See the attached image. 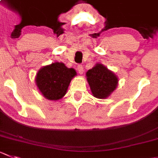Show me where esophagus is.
I'll return each instance as SVG.
<instances>
[{"mask_svg":"<svg viewBox=\"0 0 158 158\" xmlns=\"http://www.w3.org/2000/svg\"><path fill=\"white\" fill-rule=\"evenodd\" d=\"M77 71H78V73H80L81 75V74H83V72H84V68H83V67H82V65H78L77 66Z\"/></svg>","mask_w":158,"mask_h":158,"instance_id":"34e87169","label":"esophagus"}]
</instances>
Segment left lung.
Listing matches in <instances>:
<instances>
[{
	"label": "left lung",
	"mask_w": 158,
	"mask_h": 158,
	"mask_svg": "<svg viewBox=\"0 0 158 158\" xmlns=\"http://www.w3.org/2000/svg\"><path fill=\"white\" fill-rule=\"evenodd\" d=\"M86 78L91 94L97 98H107L118 86V77L102 64H96L88 70Z\"/></svg>",
	"instance_id": "8db88e82"
}]
</instances>
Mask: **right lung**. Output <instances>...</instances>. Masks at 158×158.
I'll use <instances>...</instances> for the list:
<instances>
[{"mask_svg": "<svg viewBox=\"0 0 158 158\" xmlns=\"http://www.w3.org/2000/svg\"><path fill=\"white\" fill-rule=\"evenodd\" d=\"M76 70L64 63L55 62L42 67L35 76V85L43 96L50 101L62 98L67 93Z\"/></svg>", "mask_w": 158, "mask_h": 158, "instance_id": "add662e5", "label": "right lung"}]
</instances>
